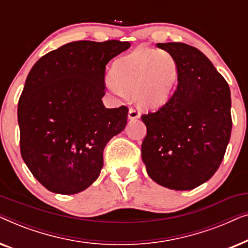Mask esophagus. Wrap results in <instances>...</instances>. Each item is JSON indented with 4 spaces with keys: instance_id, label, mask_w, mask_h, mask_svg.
Instances as JSON below:
<instances>
[{
    "instance_id": "34e87169",
    "label": "esophagus",
    "mask_w": 248,
    "mask_h": 248,
    "mask_svg": "<svg viewBox=\"0 0 248 248\" xmlns=\"http://www.w3.org/2000/svg\"><path fill=\"white\" fill-rule=\"evenodd\" d=\"M140 117V110L138 108H130L128 110V118L130 120H138Z\"/></svg>"
}]
</instances>
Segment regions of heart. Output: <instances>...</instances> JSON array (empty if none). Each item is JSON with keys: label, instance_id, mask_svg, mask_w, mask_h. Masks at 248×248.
<instances>
[{"label": "heart", "instance_id": "heart-1", "mask_svg": "<svg viewBox=\"0 0 248 248\" xmlns=\"http://www.w3.org/2000/svg\"><path fill=\"white\" fill-rule=\"evenodd\" d=\"M178 73V63L170 53L140 47L114 63L108 86L115 93L134 94L142 107L155 108L169 99Z\"/></svg>", "mask_w": 248, "mask_h": 248}]
</instances>
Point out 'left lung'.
Returning a JSON list of instances; mask_svg holds the SVG:
<instances>
[{
  "label": "left lung",
  "instance_id": "obj_1",
  "mask_svg": "<svg viewBox=\"0 0 248 248\" xmlns=\"http://www.w3.org/2000/svg\"><path fill=\"white\" fill-rule=\"evenodd\" d=\"M178 63V84L164 106L143 114L141 152L159 185L187 191L218 170L232 134L228 83L204 54L183 43H159Z\"/></svg>",
  "mask_w": 248,
  "mask_h": 248
}]
</instances>
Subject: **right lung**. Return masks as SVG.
<instances>
[{
	"label": "right lung",
	"mask_w": 248,
	"mask_h": 248,
	"mask_svg": "<svg viewBox=\"0 0 248 248\" xmlns=\"http://www.w3.org/2000/svg\"><path fill=\"white\" fill-rule=\"evenodd\" d=\"M131 44L80 40L37 61L18 103L20 151L40 184L53 193L77 194L104 166V149L124 130L128 108H106L105 71Z\"/></svg>",
	"instance_id": "obj_1"
}]
</instances>
